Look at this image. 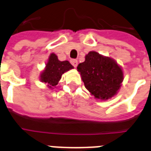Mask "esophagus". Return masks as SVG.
<instances>
[{"mask_svg": "<svg viewBox=\"0 0 151 151\" xmlns=\"http://www.w3.org/2000/svg\"><path fill=\"white\" fill-rule=\"evenodd\" d=\"M70 64H71L74 68H76V67L77 66V61L76 59H71L70 60Z\"/></svg>", "mask_w": 151, "mask_h": 151, "instance_id": "obj_1", "label": "esophagus"}]
</instances>
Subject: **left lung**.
Here are the masks:
<instances>
[{
    "mask_svg": "<svg viewBox=\"0 0 151 151\" xmlns=\"http://www.w3.org/2000/svg\"><path fill=\"white\" fill-rule=\"evenodd\" d=\"M85 87L96 99H108L117 93L123 81L121 68L112 58L89 52L77 66Z\"/></svg>",
    "mask_w": 151,
    "mask_h": 151,
    "instance_id": "obj_1",
    "label": "left lung"
}]
</instances>
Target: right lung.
<instances>
[{"label": "right lung", "mask_w": 151, "mask_h": 151, "mask_svg": "<svg viewBox=\"0 0 151 151\" xmlns=\"http://www.w3.org/2000/svg\"><path fill=\"white\" fill-rule=\"evenodd\" d=\"M73 68L69 61H60L55 54H51L45 69L41 74V81L52 88L58 84L62 74Z\"/></svg>", "instance_id": "1"}]
</instances>
